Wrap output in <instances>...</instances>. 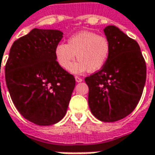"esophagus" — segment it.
<instances>
[{"label":"esophagus","mask_w":155,"mask_h":155,"mask_svg":"<svg viewBox=\"0 0 155 155\" xmlns=\"http://www.w3.org/2000/svg\"><path fill=\"white\" fill-rule=\"evenodd\" d=\"M75 79H76V82H78V83H80V82L83 81V79H82L81 78H79V77H76Z\"/></svg>","instance_id":"1"}]
</instances>
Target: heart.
Masks as SVG:
<instances>
[{"label":"heart","mask_w":155,"mask_h":155,"mask_svg":"<svg viewBox=\"0 0 155 155\" xmlns=\"http://www.w3.org/2000/svg\"><path fill=\"white\" fill-rule=\"evenodd\" d=\"M108 39L91 31H83L70 37L68 44L59 43L55 48V57L60 67L68 70L77 55L78 63L71 67V71L79 74L88 70L97 71L106 63L110 55Z\"/></svg>","instance_id":"heart-1"}]
</instances>
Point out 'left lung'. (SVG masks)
<instances>
[{
    "instance_id": "left-lung-1",
    "label": "left lung",
    "mask_w": 155,
    "mask_h": 155,
    "mask_svg": "<svg viewBox=\"0 0 155 155\" xmlns=\"http://www.w3.org/2000/svg\"><path fill=\"white\" fill-rule=\"evenodd\" d=\"M109 40V58L102 69L85 78L88 103L93 116L105 122L128 116L140 101L147 67L140 46L115 26L104 28Z\"/></svg>"
}]
</instances>
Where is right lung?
I'll return each instance as SVG.
<instances>
[{"mask_svg":"<svg viewBox=\"0 0 155 155\" xmlns=\"http://www.w3.org/2000/svg\"><path fill=\"white\" fill-rule=\"evenodd\" d=\"M62 38L58 30L34 28L14 42L5 65L16 109L39 126L55 124L64 116L76 84L74 76L56 60L55 48Z\"/></svg>","mask_w":155,"mask_h":155,"instance_id":"1","label":"right lung"}]
</instances>
